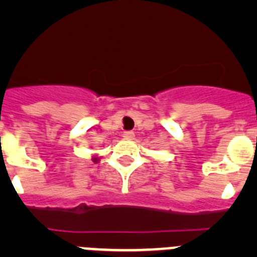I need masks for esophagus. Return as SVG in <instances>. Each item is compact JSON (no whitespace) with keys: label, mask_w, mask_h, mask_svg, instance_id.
<instances>
[{"label":"esophagus","mask_w":257,"mask_h":257,"mask_svg":"<svg viewBox=\"0 0 257 257\" xmlns=\"http://www.w3.org/2000/svg\"><path fill=\"white\" fill-rule=\"evenodd\" d=\"M122 136H123L124 139H134L135 134H134V131H124V133L122 134Z\"/></svg>","instance_id":"obj_1"}]
</instances>
